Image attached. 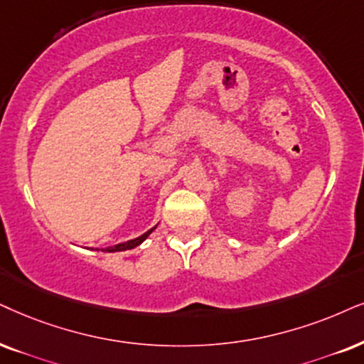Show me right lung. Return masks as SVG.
Instances as JSON below:
<instances>
[{
  "label": "right lung",
  "mask_w": 364,
  "mask_h": 364,
  "mask_svg": "<svg viewBox=\"0 0 364 364\" xmlns=\"http://www.w3.org/2000/svg\"><path fill=\"white\" fill-rule=\"evenodd\" d=\"M154 228H156V227H154ZM154 228H151V230H148V232H146V233H142L141 237L132 238V240H127V242H124V243H117V245H114V247L102 248V252H122V250H131V248H136L137 245H141V243L144 242L146 238H148V237L151 235V233H153Z\"/></svg>",
  "instance_id": "right-lung-1"
}]
</instances>
